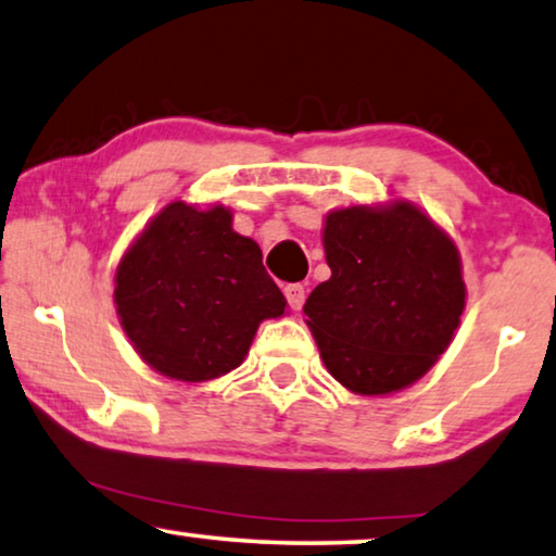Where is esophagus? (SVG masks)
Here are the masks:
<instances>
[{"mask_svg": "<svg viewBox=\"0 0 556 556\" xmlns=\"http://www.w3.org/2000/svg\"><path fill=\"white\" fill-rule=\"evenodd\" d=\"M286 298H288V305H291L293 311H301V305L305 301V288L301 283L286 286Z\"/></svg>", "mask_w": 556, "mask_h": 556, "instance_id": "obj_1", "label": "esophagus"}]
</instances>
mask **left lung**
I'll return each instance as SVG.
<instances>
[{
  "mask_svg": "<svg viewBox=\"0 0 556 556\" xmlns=\"http://www.w3.org/2000/svg\"><path fill=\"white\" fill-rule=\"evenodd\" d=\"M331 278L303 305L338 383L386 396L437 364L462 324L466 286L454 240L408 200L351 205L324 220Z\"/></svg>",
  "mask_w": 556,
  "mask_h": 556,
  "instance_id": "1",
  "label": "left lung"
}]
</instances>
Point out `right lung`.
Here are the masks:
<instances>
[{"label": "right lung", "instance_id": "add662e5", "mask_svg": "<svg viewBox=\"0 0 556 556\" xmlns=\"http://www.w3.org/2000/svg\"><path fill=\"white\" fill-rule=\"evenodd\" d=\"M115 308L152 371L185 383L213 381L245 361L265 318L286 298L263 268L255 240L232 230L223 205H165L115 273Z\"/></svg>", "mask_w": 556, "mask_h": 556}]
</instances>
